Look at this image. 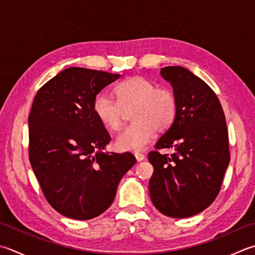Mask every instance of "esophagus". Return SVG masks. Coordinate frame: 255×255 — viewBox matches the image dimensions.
Here are the masks:
<instances>
[{
    "label": "esophagus",
    "instance_id": "esophagus-1",
    "mask_svg": "<svg viewBox=\"0 0 255 255\" xmlns=\"http://www.w3.org/2000/svg\"><path fill=\"white\" fill-rule=\"evenodd\" d=\"M134 157H136L137 161H142L144 159V154L141 152H134Z\"/></svg>",
    "mask_w": 255,
    "mask_h": 255
}]
</instances>
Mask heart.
Masks as SVG:
<instances>
[{
	"label": "heart",
	"instance_id": "1",
	"mask_svg": "<svg viewBox=\"0 0 255 255\" xmlns=\"http://www.w3.org/2000/svg\"><path fill=\"white\" fill-rule=\"evenodd\" d=\"M117 102L108 95L95 98L93 111L105 127L117 131L123 126L124 111H129L133 122L118 134L116 147L123 151H139L158 131L171 127L177 115V97L171 89L157 85L142 76H132L115 88Z\"/></svg>",
	"mask_w": 255,
	"mask_h": 255
}]
</instances>
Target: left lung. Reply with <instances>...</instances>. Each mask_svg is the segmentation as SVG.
<instances>
[{
	"label": "left lung",
	"instance_id": "1",
	"mask_svg": "<svg viewBox=\"0 0 255 255\" xmlns=\"http://www.w3.org/2000/svg\"><path fill=\"white\" fill-rule=\"evenodd\" d=\"M160 74L170 82L178 108L148 153L153 166L149 192L162 214L182 219L203 211L220 192L230 162L229 134L221 104L201 78L181 66L163 67ZM167 147L175 149L170 156L158 152Z\"/></svg>",
	"mask_w": 255,
	"mask_h": 255
}]
</instances>
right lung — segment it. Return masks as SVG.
Here are the masks:
<instances>
[{"label":"right lung","mask_w":255,"mask_h":255,"mask_svg":"<svg viewBox=\"0 0 255 255\" xmlns=\"http://www.w3.org/2000/svg\"><path fill=\"white\" fill-rule=\"evenodd\" d=\"M119 74L69 67L44 84L28 116V157L47 202L63 216L105 212L136 163L130 152H105L111 136L93 111L97 94Z\"/></svg>","instance_id":"1"}]
</instances>
